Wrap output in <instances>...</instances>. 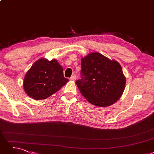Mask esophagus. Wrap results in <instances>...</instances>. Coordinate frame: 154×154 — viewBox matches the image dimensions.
I'll return each instance as SVG.
<instances>
[{
	"label": "esophagus",
	"instance_id": "34e87169",
	"mask_svg": "<svg viewBox=\"0 0 154 154\" xmlns=\"http://www.w3.org/2000/svg\"><path fill=\"white\" fill-rule=\"evenodd\" d=\"M76 79V75H73L70 78V80L71 81H75Z\"/></svg>",
	"mask_w": 154,
	"mask_h": 154
}]
</instances>
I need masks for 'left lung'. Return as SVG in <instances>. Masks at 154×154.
<instances>
[{
    "mask_svg": "<svg viewBox=\"0 0 154 154\" xmlns=\"http://www.w3.org/2000/svg\"><path fill=\"white\" fill-rule=\"evenodd\" d=\"M81 65L82 78L76 84L90 103L107 107L119 99L125 90L126 78L119 63L93 52L82 59Z\"/></svg>",
    "mask_w": 154,
    "mask_h": 154,
    "instance_id": "8db88e82",
    "label": "left lung"
}]
</instances>
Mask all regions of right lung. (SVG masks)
<instances>
[{"label": "right lung", "mask_w": 154, "mask_h": 154, "mask_svg": "<svg viewBox=\"0 0 154 154\" xmlns=\"http://www.w3.org/2000/svg\"><path fill=\"white\" fill-rule=\"evenodd\" d=\"M69 79L64 78L63 69L56 59L49 61L42 58L36 60L26 72L23 88L35 100L50 97L64 86Z\"/></svg>", "instance_id": "right-lung-1"}]
</instances>
